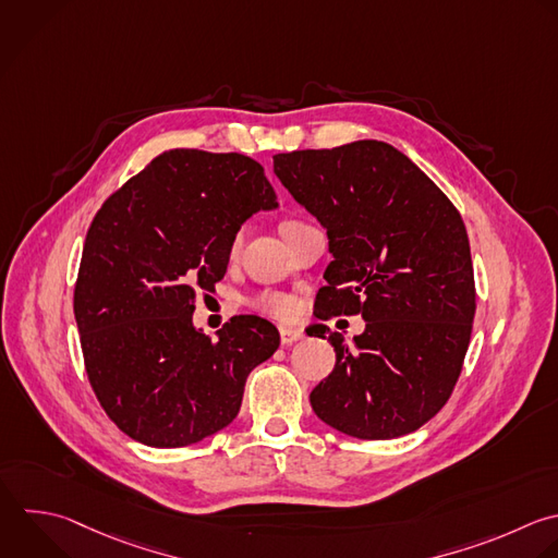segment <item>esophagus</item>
<instances>
[{
	"instance_id": "esophagus-1",
	"label": "esophagus",
	"mask_w": 558,
	"mask_h": 558,
	"mask_svg": "<svg viewBox=\"0 0 558 558\" xmlns=\"http://www.w3.org/2000/svg\"><path fill=\"white\" fill-rule=\"evenodd\" d=\"M279 338H281V344L288 347L292 342H299L303 338V331L294 327H279Z\"/></svg>"
}]
</instances>
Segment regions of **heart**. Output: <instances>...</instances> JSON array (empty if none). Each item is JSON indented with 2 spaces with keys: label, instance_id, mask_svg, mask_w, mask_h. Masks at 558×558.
<instances>
[{
  "label": "heart",
  "instance_id": "b5f03b06",
  "mask_svg": "<svg viewBox=\"0 0 558 558\" xmlns=\"http://www.w3.org/2000/svg\"><path fill=\"white\" fill-rule=\"evenodd\" d=\"M301 225L299 220H286L281 225V231L286 233L288 229ZM242 244V231H238L233 238H231V244H229V255H235L238 248ZM248 307L259 312V314H266V316H272V318H279V320H290L299 314V303L294 296L286 294V292H275V290H264V292H257L255 296L248 299Z\"/></svg>",
  "mask_w": 558,
  "mask_h": 558
}]
</instances>
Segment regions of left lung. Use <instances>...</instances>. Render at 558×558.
<instances>
[{"instance_id": "1", "label": "left lung", "mask_w": 558, "mask_h": 558, "mask_svg": "<svg viewBox=\"0 0 558 558\" xmlns=\"http://www.w3.org/2000/svg\"><path fill=\"white\" fill-rule=\"evenodd\" d=\"M275 174L329 235L333 262L318 318L362 316L310 401L327 425L364 440L418 429L451 397L475 316L464 222L453 203L397 148L364 140L275 155Z\"/></svg>"}]
</instances>
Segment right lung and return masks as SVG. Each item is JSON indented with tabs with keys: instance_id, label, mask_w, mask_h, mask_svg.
<instances>
[{
	"instance_id": "1",
	"label": "right lung",
	"mask_w": 558,
	"mask_h": 558,
	"mask_svg": "<svg viewBox=\"0 0 558 558\" xmlns=\"http://www.w3.org/2000/svg\"><path fill=\"white\" fill-rule=\"evenodd\" d=\"M272 207L275 190L255 159L174 148L98 209L74 314L89 384L131 438L187 447L238 416L246 377L277 351L279 331L235 316L211 340L194 329L192 301L225 277L240 225Z\"/></svg>"
}]
</instances>
